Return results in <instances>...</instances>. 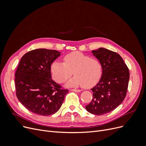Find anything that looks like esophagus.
Segmentation results:
<instances>
[{
    "instance_id": "1",
    "label": "esophagus",
    "mask_w": 146,
    "mask_h": 146,
    "mask_svg": "<svg viewBox=\"0 0 146 146\" xmlns=\"http://www.w3.org/2000/svg\"><path fill=\"white\" fill-rule=\"evenodd\" d=\"M70 91H72L74 92H80L81 90H77V89H72V90H70Z\"/></svg>"
}]
</instances>
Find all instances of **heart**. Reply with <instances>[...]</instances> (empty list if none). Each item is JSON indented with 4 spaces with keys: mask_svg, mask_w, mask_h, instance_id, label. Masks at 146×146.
Segmentation results:
<instances>
[{
    "mask_svg": "<svg viewBox=\"0 0 146 146\" xmlns=\"http://www.w3.org/2000/svg\"><path fill=\"white\" fill-rule=\"evenodd\" d=\"M63 60L64 63L55 61L51 66L52 77L57 83L64 82L73 72L75 76L66 83V86L90 88L96 85L102 77V66L100 61L80 52L70 53Z\"/></svg>",
    "mask_w": 146,
    "mask_h": 146,
    "instance_id": "heart-1",
    "label": "heart"
}]
</instances>
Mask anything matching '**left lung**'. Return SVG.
<instances>
[{
	"mask_svg": "<svg viewBox=\"0 0 146 146\" xmlns=\"http://www.w3.org/2000/svg\"><path fill=\"white\" fill-rule=\"evenodd\" d=\"M102 66L100 81L91 90L93 92L87 111L96 115L112 111L125 99L129 85V70L122 57L117 53L104 47L92 50Z\"/></svg>",
	"mask_w": 146,
	"mask_h": 146,
	"instance_id": "8db88e82",
	"label": "left lung"
}]
</instances>
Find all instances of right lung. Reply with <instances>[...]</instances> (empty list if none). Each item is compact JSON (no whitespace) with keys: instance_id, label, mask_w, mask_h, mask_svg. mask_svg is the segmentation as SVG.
<instances>
[{"instance_id":"right-lung-1","label":"right lung","mask_w":146,"mask_h":146,"mask_svg":"<svg viewBox=\"0 0 146 146\" xmlns=\"http://www.w3.org/2000/svg\"><path fill=\"white\" fill-rule=\"evenodd\" d=\"M61 55L55 50L38 48L22 57L15 74L17 98L29 111L52 115L62 105L68 90L52 79L51 64Z\"/></svg>"}]
</instances>
